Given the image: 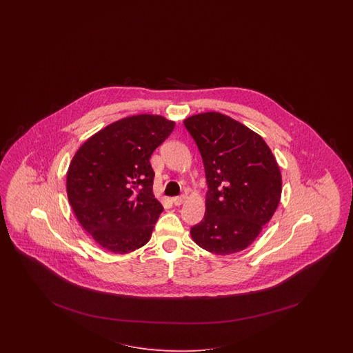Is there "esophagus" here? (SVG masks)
Masks as SVG:
<instances>
[{"mask_svg": "<svg viewBox=\"0 0 353 353\" xmlns=\"http://www.w3.org/2000/svg\"><path fill=\"white\" fill-rule=\"evenodd\" d=\"M172 202L174 205H181L183 202H185V196L183 195H180V196H174L173 199H172Z\"/></svg>", "mask_w": 353, "mask_h": 353, "instance_id": "obj_1", "label": "esophagus"}]
</instances>
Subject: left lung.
Returning a JSON list of instances; mask_svg holds the SVG:
<instances>
[{"label":"left lung","mask_w":353,"mask_h":353,"mask_svg":"<svg viewBox=\"0 0 353 353\" xmlns=\"http://www.w3.org/2000/svg\"><path fill=\"white\" fill-rule=\"evenodd\" d=\"M202 155L208 190L205 214L190 230L194 242L217 255L250 246L277 210L282 177L257 133L220 112L183 120Z\"/></svg>","instance_id":"8db88e82"}]
</instances>
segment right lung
Here are the masks:
<instances>
[{
  "instance_id": "right-lung-1",
  "label": "right lung",
  "mask_w": 353,
  "mask_h": 353,
  "mask_svg": "<svg viewBox=\"0 0 353 353\" xmlns=\"http://www.w3.org/2000/svg\"><path fill=\"white\" fill-rule=\"evenodd\" d=\"M174 123L159 115L121 119L77 150L67 172V195L79 223L97 243L128 254L149 242L163 211L152 194L150 158Z\"/></svg>"
}]
</instances>
